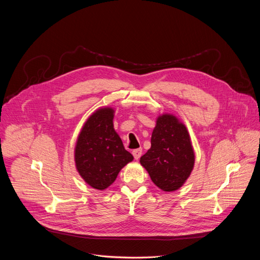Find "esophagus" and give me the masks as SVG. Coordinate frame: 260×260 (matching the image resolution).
Listing matches in <instances>:
<instances>
[{
    "instance_id": "34e87169",
    "label": "esophagus",
    "mask_w": 260,
    "mask_h": 260,
    "mask_svg": "<svg viewBox=\"0 0 260 260\" xmlns=\"http://www.w3.org/2000/svg\"><path fill=\"white\" fill-rule=\"evenodd\" d=\"M133 155H134L135 159L138 160V159L141 157V155H142V148H139V149L134 150V151H133Z\"/></svg>"
}]
</instances>
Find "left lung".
Here are the masks:
<instances>
[{"label":"left lung","mask_w":260,"mask_h":260,"mask_svg":"<svg viewBox=\"0 0 260 260\" xmlns=\"http://www.w3.org/2000/svg\"><path fill=\"white\" fill-rule=\"evenodd\" d=\"M194 151L189 133L176 116L159 115L151 136V147L140 158L152 182L162 191L179 189L190 176Z\"/></svg>","instance_id":"obj_1"}]
</instances>
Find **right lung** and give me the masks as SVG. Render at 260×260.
<instances>
[{
  "label": "right lung",
  "mask_w": 260,
  "mask_h": 260,
  "mask_svg": "<svg viewBox=\"0 0 260 260\" xmlns=\"http://www.w3.org/2000/svg\"><path fill=\"white\" fill-rule=\"evenodd\" d=\"M113 118V108L98 109L85 121L76 142V169L89 186L98 190L108 188L120 170L134 159L114 129Z\"/></svg>",
  "instance_id": "obj_1"
}]
</instances>
